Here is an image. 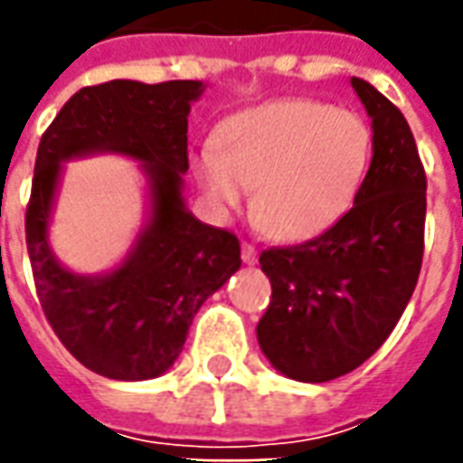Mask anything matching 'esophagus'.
Returning <instances> with one entry per match:
<instances>
[{
	"label": "esophagus",
	"instance_id": "34e87169",
	"mask_svg": "<svg viewBox=\"0 0 463 463\" xmlns=\"http://www.w3.org/2000/svg\"><path fill=\"white\" fill-rule=\"evenodd\" d=\"M241 258H242V262H245V265H255V262H258V250L252 248L250 242H242Z\"/></svg>",
	"mask_w": 463,
	"mask_h": 463
}]
</instances>
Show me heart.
Segmentation results:
<instances>
[{
	"label": "heart",
	"instance_id": "1",
	"mask_svg": "<svg viewBox=\"0 0 463 463\" xmlns=\"http://www.w3.org/2000/svg\"><path fill=\"white\" fill-rule=\"evenodd\" d=\"M374 151L364 116L315 99H278L231 116L191 156L193 178L218 215L250 213L265 235L302 242L354 205Z\"/></svg>",
	"mask_w": 463,
	"mask_h": 463
}]
</instances>
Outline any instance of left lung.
I'll use <instances>...</instances> for the list:
<instances>
[{"label": "left lung", "mask_w": 463, "mask_h": 463, "mask_svg": "<svg viewBox=\"0 0 463 463\" xmlns=\"http://www.w3.org/2000/svg\"><path fill=\"white\" fill-rule=\"evenodd\" d=\"M374 151L357 201L317 238L262 250L272 300L258 322L270 364L298 382H330L367 362L402 317L424 255L427 175L407 118L352 76Z\"/></svg>", "instance_id": "obj_1"}]
</instances>
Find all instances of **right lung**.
Listing matches in <instances>:
<instances>
[{"mask_svg":"<svg viewBox=\"0 0 463 463\" xmlns=\"http://www.w3.org/2000/svg\"><path fill=\"white\" fill-rule=\"evenodd\" d=\"M203 91V81L86 86L39 143L26 205L36 295L61 345L101 377L141 382L168 372L203 302L241 268L238 238L198 221L183 201L188 114ZM96 152L142 163L149 215L116 269L81 276L55 260L48 222L63 163Z\"/></svg>","mask_w":463,"mask_h":463,"instance_id":"right-lung-1","label":"right lung"}]
</instances>
